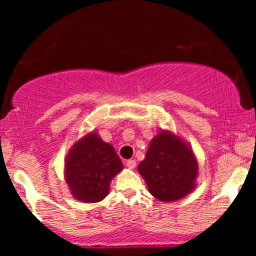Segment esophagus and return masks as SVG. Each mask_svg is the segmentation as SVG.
<instances>
[{
	"instance_id": "34e87169",
	"label": "esophagus",
	"mask_w": 256,
	"mask_h": 256,
	"mask_svg": "<svg viewBox=\"0 0 256 256\" xmlns=\"http://www.w3.org/2000/svg\"><path fill=\"white\" fill-rule=\"evenodd\" d=\"M126 166H128V168L134 170L136 167V160H128L126 161Z\"/></svg>"
}]
</instances>
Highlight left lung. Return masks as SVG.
<instances>
[{
  "instance_id": "8db88e82",
  "label": "left lung",
  "mask_w": 256,
  "mask_h": 256,
  "mask_svg": "<svg viewBox=\"0 0 256 256\" xmlns=\"http://www.w3.org/2000/svg\"><path fill=\"white\" fill-rule=\"evenodd\" d=\"M149 192L161 202H176L196 188L198 164L192 146L171 131L152 140L144 160L138 165Z\"/></svg>"
}]
</instances>
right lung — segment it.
<instances>
[{
	"instance_id": "add662e5",
	"label": "right lung",
	"mask_w": 256,
	"mask_h": 256,
	"mask_svg": "<svg viewBox=\"0 0 256 256\" xmlns=\"http://www.w3.org/2000/svg\"><path fill=\"white\" fill-rule=\"evenodd\" d=\"M124 168L114 146L98 132H90L73 144L64 158V177L72 196L85 204L102 201L110 180Z\"/></svg>"
}]
</instances>
